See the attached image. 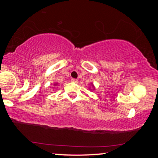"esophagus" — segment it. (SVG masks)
Here are the masks:
<instances>
[{
	"label": "esophagus",
	"instance_id": "1",
	"mask_svg": "<svg viewBox=\"0 0 158 158\" xmlns=\"http://www.w3.org/2000/svg\"><path fill=\"white\" fill-rule=\"evenodd\" d=\"M71 81H72V82H74V83H77L78 80L77 79H71Z\"/></svg>",
	"mask_w": 158,
	"mask_h": 158
}]
</instances>
